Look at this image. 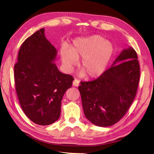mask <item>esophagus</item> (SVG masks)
Listing matches in <instances>:
<instances>
[{"label": "esophagus", "instance_id": "esophagus-1", "mask_svg": "<svg viewBox=\"0 0 154 154\" xmlns=\"http://www.w3.org/2000/svg\"><path fill=\"white\" fill-rule=\"evenodd\" d=\"M79 81L75 79L73 82V85L75 87H78L79 86Z\"/></svg>", "mask_w": 154, "mask_h": 154}]
</instances>
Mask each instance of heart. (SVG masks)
Listing matches in <instances>:
<instances>
[{"mask_svg":"<svg viewBox=\"0 0 154 154\" xmlns=\"http://www.w3.org/2000/svg\"><path fill=\"white\" fill-rule=\"evenodd\" d=\"M114 51L113 44L99 35L78 38L69 49L61 50V59L67 70L71 71L82 57L80 68L87 78L99 77L106 71Z\"/></svg>","mask_w":154,"mask_h":154,"instance_id":"obj_1","label":"heart"}]
</instances>
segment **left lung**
Segmentation results:
<instances>
[{"label":"left lung","instance_id":"obj_1","mask_svg":"<svg viewBox=\"0 0 154 154\" xmlns=\"http://www.w3.org/2000/svg\"><path fill=\"white\" fill-rule=\"evenodd\" d=\"M140 75L137 54L129 47L97 79L81 82L79 91L87 119L101 127L119 122L134 99Z\"/></svg>","mask_w":154,"mask_h":154}]
</instances>
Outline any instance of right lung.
<instances>
[{"label": "right lung", "instance_id": "obj_1", "mask_svg": "<svg viewBox=\"0 0 154 154\" xmlns=\"http://www.w3.org/2000/svg\"><path fill=\"white\" fill-rule=\"evenodd\" d=\"M57 52L42 28L23 42L14 65L20 104L28 119L39 125L58 120L62 98L74 79L58 70L54 63Z\"/></svg>", "mask_w": 154, "mask_h": 154}]
</instances>
